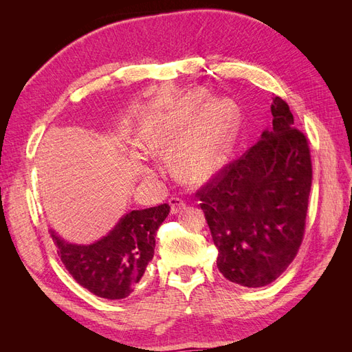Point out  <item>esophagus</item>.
Returning a JSON list of instances; mask_svg holds the SVG:
<instances>
[{"instance_id":"obj_1","label":"esophagus","mask_w":352,"mask_h":352,"mask_svg":"<svg viewBox=\"0 0 352 352\" xmlns=\"http://www.w3.org/2000/svg\"><path fill=\"white\" fill-rule=\"evenodd\" d=\"M168 204H170V211H172V214H177L180 210H184L186 207L185 201L182 198H177V197L170 198Z\"/></svg>"}]
</instances>
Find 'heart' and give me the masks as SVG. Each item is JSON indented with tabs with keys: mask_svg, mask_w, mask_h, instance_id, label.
Listing matches in <instances>:
<instances>
[{
	"mask_svg": "<svg viewBox=\"0 0 352 352\" xmlns=\"http://www.w3.org/2000/svg\"><path fill=\"white\" fill-rule=\"evenodd\" d=\"M201 98L180 113L151 116L141 138L153 154H177V172L190 184H206L226 166L236 136V109L229 100L208 105L198 120ZM195 131H192V129Z\"/></svg>",
	"mask_w": 352,
	"mask_h": 352,
	"instance_id": "heart-1",
	"label": "heart"
}]
</instances>
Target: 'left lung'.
<instances>
[{
	"instance_id": "8db88e82",
	"label": "left lung",
	"mask_w": 352,
	"mask_h": 352,
	"mask_svg": "<svg viewBox=\"0 0 352 352\" xmlns=\"http://www.w3.org/2000/svg\"><path fill=\"white\" fill-rule=\"evenodd\" d=\"M272 116L261 140L197 192L220 273L245 287L278 279L295 258L305 229L310 148L282 98H273Z\"/></svg>"
}]
</instances>
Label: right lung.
Returning <instances> with one entry per match:
<instances>
[{
  "instance_id": "add662e5",
  "label": "right lung",
  "mask_w": 352,
  "mask_h": 352,
  "mask_svg": "<svg viewBox=\"0 0 352 352\" xmlns=\"http://www.w3.org/2000/svg\"><path fill=\"white\" fill-rule=\"evenodd\" d=\"M168 212V204L132 210L107 235L89 245L69 243L52 229L50 233L74 280L97 296L123 300L133 292L153 260L155 233Z\"/></svg>"
}]
</instances>
